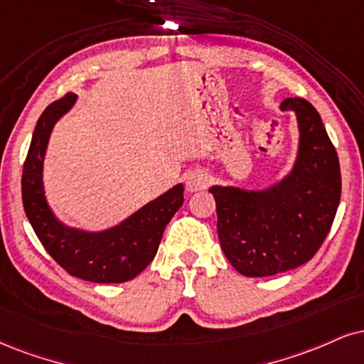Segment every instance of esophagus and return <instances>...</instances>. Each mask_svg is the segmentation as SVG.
Masks as SVG:
<instances>
[{"label":"esophagus","instance_id":"esophagus-1","mask_svg":"<svg viewBox=\"0 0 364 364\" xmlns=\"http://www.w3.org/2000/svg\"><path fill=\"white\" fill-rule=\"evenodd\" d=\"M210 176L203 171H193L186 176V190L190 193H195V191H201L208 186Z\"/></svg>","mask_w":364,"mask_h":364}]
</instances>
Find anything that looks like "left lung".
<instances>
[{
    "label": "left lung",
    "instance_id": "obj_1",
    "mask_svg": "<svg viewBox=\"0 0 364 364\" xmlns=\"http://www.w3.org/2000/svg\"><path fill=\"white\" fill-rule=\"evenodd\" d=\"M299 125L295 163L279 181L247 190L213 185L222 251L244 277H271L305 264L329 234L341 200V169L318 112L287 98Z\"/></svg>",
    "mask_w": 364,
    "mask_h": 364
}]
</instances>
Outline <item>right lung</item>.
I'll use <instances>...</instances> for the list:
<instances>
[{
  "mask_svg": "<svg viewBox=\"0 0 364 364\" xmlns=\"http://www.w3.org/2000/svg\"><path fill=\"white\" fill-rule=\"evenodd\" d=\"M76 102L77 95L68 93L50 103L35 125L21 176L23 208L42 246L69 274L93 283H124L154 259L166 225L185 200V186L178 183L117 225L102 230L60 222L47 201L43 159L55 124Z\"/></svg>",
  "mask_w": 364,
  "mask_h": 364,
  "instance_id": "add662e5",
  "label": "right lung"
}]
</instances>
